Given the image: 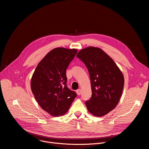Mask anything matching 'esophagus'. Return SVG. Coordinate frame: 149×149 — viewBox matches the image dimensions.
Returning <instances> with one entry per match:
<instances>
[{"label":"esophagus","instance_id":"obj_1","mask_svg":"<svg viewBox=\"0 0 149 149\" xmlns=\"http://www.w3.org/2000/svg\"><path fill=\"white\" fill-rule=\"evenodd\" d=\"M81 89H78L76 91V92L77 93V95H80L81 94Z\"/></svg>","mask_w":149,"mask_h":149}]
</instances>
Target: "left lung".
<instances>
[{"mask_svg": "<svg viewBox=\"0 0 149 149\" xmlns=\"http://www.w3.org/2000/svg\"><path fill=\"white\" fill-rule=\"evenodd\" d=\"M88 68L91 83L92 97L85 102L88 111L96 116L112 111L119 103L124 76L114 61L102 49L88 47L77 54Z\"/></svg>", "mask_w": 149, "mask_h": 149, "instance_id": "obj_1", "label": "left lung"}]
</instances>
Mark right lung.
<instances>
[{
    "instance_id": "obj_1",
    "label": "right lung",
    "mask_w": 149,
    "mask_h": 149,
    "mask_svg": "<svg viewBox=\"0 0 149 149\" xmlns=\"http://www.w3.org/2000/svg\"><path fill=\"white\" fill-rule=\"evenodd\" d=\"M76 49L56 48L39 62L31 78V88L40 106L50 115H64L77 97L67 86L66 70Z\"/></svg>"
}]
</instances>
